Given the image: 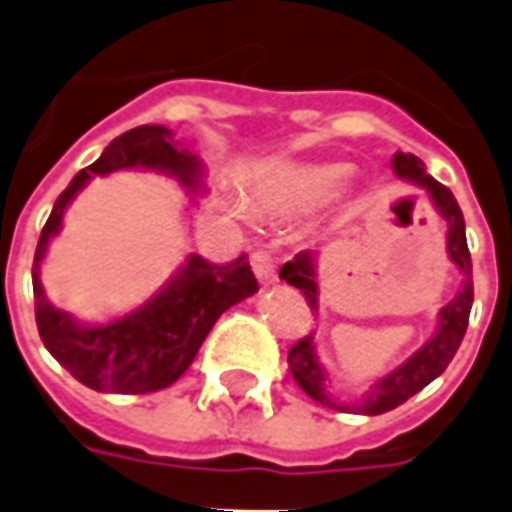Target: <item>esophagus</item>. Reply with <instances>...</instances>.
<instances>
[{
	"instance_id": "esophagus-1",
	"label": "esophagus",
	"mask_w": 512,
	"mask_h": 512,
	"mask_svg": "<svg viewBox=\"0 0 512 512\" xmlns=\"http://www.w3.org/2000/svg\"><path fill=\"white\" fill-rule=\"evenodd\" d=\"M252 268H255V277L260 285H274L277 282V266H274V257L263 252V249H257L255 255H252Z\"/></svg>"
}]
</instances>
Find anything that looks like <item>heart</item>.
I'll use <instances>...</instances> for the list:
<instances>
[{"instance_id":"obj_1","label":"heart","mask_w":512,"mask_h":512,"mask_svg":"<svg viewBox=\"0 0 512 512\" xmlns=\"http://www.w3.org/2000/svg\"><path fill=\"white\" fill-rule=\"evenodd\" d=\"M340 167H279L252 189L260 208L279 211H304L312 208L340 183Z\"/></svg>"}]
</instances>
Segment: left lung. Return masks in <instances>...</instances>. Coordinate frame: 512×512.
Here are the masks:
<instances>
[{"label": "left lung", "instance_id": "8db88e82", "mask_svg": "<svg viewBox=\"0 0 512 512\" xmlns=\"http://www.w3.org/2000/svg\"><path fill=\"white\" fill-rule=\"evenodd\" d=\"M392 169L397 172V178L411 180V183H417V186L428 191L436 211L444 216V222H447V255H450L455 268L463 274L461 290L455 293V299L447 307H441L439 329H436V334L430 337L428 343L422 345L419 351H414L392 373L378 378L376 384L370 386L365 395L354 400V403H340L329 392L326 373L318 365V354H315L312 337H301L288 354L290 373H293L296 384L312 400H318L321 406L337 408V411H356V414H367V417H376V414H384V411H392L400 403H406L408 397L417 395L419 389H425L433 378H439L447 370L452 356L458 351V345H461L463 334H466L469 312H472L474 301L472 257H469V246H466V224H463V213L455 197H452V191L447 186H441L439 180L430 178L428 172H425V164L417 156H411V153H400L397 150L395 158H392ZM279 277L285 279L288 285H293V288H299L312 310H318V279H315V255L312 252H299L290 263L279 268Z\"/></svg>", "mask_w": 512, "mask_h": 512}]
</instances>
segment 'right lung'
<instances>
[{
  "instance_id": "right-lung-1",
  "label": "right lung",
  "mask_w": 512,
  "mask_h": 512,
  "mask_svg": "<svg viewBox=\"0 0 512 512\" xmlns=\"http://www.w3.org/2000/svg\"><path fill=\"white\" fill-rule=\"evenodd\" d=\"M117 169H156L178 180L189 194L205 191L202 161L186 147L175 145L169 128L139 126L112 139L101 158L82 169L57 197L40 233L32 263L35 321L49 354L76 381L95 392L145 395L175 384L189 370L213 323L224 310L257 293V279L246 255L227 266L189 255L178 274L153 299L117 321L79 323L73 315L54 307L40 285V260L51 238L60 233L65 208L87 186V180Z\"/></svg>"
}]
</instances>
